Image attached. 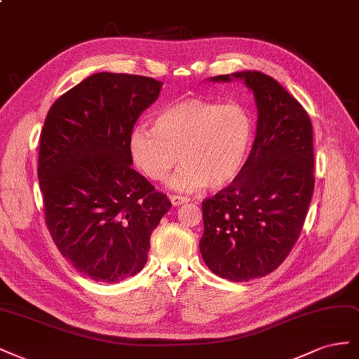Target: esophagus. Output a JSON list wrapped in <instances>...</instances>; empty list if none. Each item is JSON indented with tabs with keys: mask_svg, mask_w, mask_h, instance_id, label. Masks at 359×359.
<instances>
[{
	"mask_svg": "<svg viewBox=\"0 0 359 359\" xmlns=\"http://www.w3.org/2000/svg\"><path fill=\"white\" fill-rule=\"evenodd\" d=\"M172 206H180L183 203H188L191 198L189 197H183V196H171L170 197Z\"/></svg>",
	"mask_w": 359,
	"mask_h": 359,
	"instance_id": "1",
	"label": "esophagus"
}]
</instances>
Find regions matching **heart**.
<instances>
[{
    "instance_id": "b5f03b06",
    "label": "heart",
    "mask_w": 359,
    "mask_h": 359,
    "mask_svg": "<svg viewBox=\"0 0 359 359\" xmlns=\"http://www.w3.org/2000/svg\"><path fill=\"white\" fill-rule=\"evenodd\" d=\"M254 141V118L241 102L188 97L163 107L153 128L135 126L129 150L150 180H165L183 162L171 187L197 191L222 188L239 176Z\"/></svg>"
}]
</instances>
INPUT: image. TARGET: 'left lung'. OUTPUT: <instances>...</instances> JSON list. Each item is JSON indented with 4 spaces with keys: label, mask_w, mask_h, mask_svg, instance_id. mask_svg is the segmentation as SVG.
I'll return each mask as SVG.
<instances>
[{
    "label": "left lung",
    "mask_w": 359,
    "mask_h": 359,
    "mask_svg": "<svg viewBox=\"0 0 359 359\" xmlns=\"http://www.w3.org/2000/svg\"><path fill=\"white\" fill-rule=\"evenodd\" d=\"M245 81L257 102V135L243 170L203 200L200 252L221 278L250 281L275 271L302 231L314 191L313 126L304 107L262 72L218 75Z\"/></svg>",
    "instance_id": "8db88e82"
}]
</instances>
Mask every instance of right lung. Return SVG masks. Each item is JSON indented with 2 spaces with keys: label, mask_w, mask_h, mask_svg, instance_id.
<instances>
[{
  "label": "right lung",
  "mask_w": 359,
  "mask_h": 359,
  "mask_svg": "<svg viewBox=\"0 0 359 359\" xmlns=\"http://www.w3.org/2000/svg\"><path fill=\"white\" fill-rule=\"evenodd\" d=\"M159 81L100 72L49 108L37 177L60 252L95 281L120 283L147 263L150 234L171 208L132 168L129 137L161 93Z\"/></svg>",
  "instance_id": "obj_1"
}]
</instances>
